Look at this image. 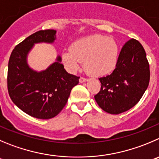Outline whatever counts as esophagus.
Masks as SVG:
<instances>
[{"label": "esophagus", "mask_w": 159, "mask_h": 159, "mask_svg": "<svg viewBox=\"0 0 159 159\" xmlns=\"http://www.w3.org/2000/svg\"><path fill=\"white\" fill-rule=\"evenodd\" d=\"M87 79L84 78V77H80V83H81V84L84 82H87Z\"/></svg>", "instance_id": "34e87169"}]
</instances>
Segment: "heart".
<instances>
[{
  "instance_id": "heart-1",
  "label": "heart",
  "mask_w": 159,
  "mask_h": 159,
  "mask_svg": "<svg viewBox=\"0 0 159 159\" xmlns=\"http://www.w3.org/2000/svg\"><path fill=\"white\" fill-rule=\"evenodd\" d=\"M119 46L111 37L92 35L75 40L69 51L62 54V60L70 71H76L80 62L91 76L108 75L116 69L119 60Z\"/></svg>"
}]
</instances>
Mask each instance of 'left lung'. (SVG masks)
<instances>
[{"label":"left lung","mask_w":159,"mask_h":159,"mask_svg":"<svg viewBox=\"0 0 159 159\" xmlns=\"http://www.w3.org/2000/svg\"><path fill=\"white\" fill-rule=\"evenodd\" d=\"M99 80L101 90L94 99L101 109L117 115L135 106L150 80L149 64L141 43L135 39L128 40L121 49L112 73Z\"/></svg>","instance_id":"8db88e82"}]
</instances>
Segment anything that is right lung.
Listing matches in <instances>:
<instances>
[{
    "instance_id": "add662e5",
    "label": "right lung",
    "mask_w": 159,
    "mask_h": 159,
    "mask_svg": "<svg viewBox=\"0 0 159 159\" xmlns=\"http://www.w3.org/2000/svg\"><path fill=\"white\" fill-rule=\"evenodd\" d=\"M56 30H40L17 45L11 54L7 70V90L15 105L34 118L56 116L66 105L80 77L68 73L59 55L45 70L31 69L27 57L35 43H53Z\"/></svg>"
}]
</instances>
